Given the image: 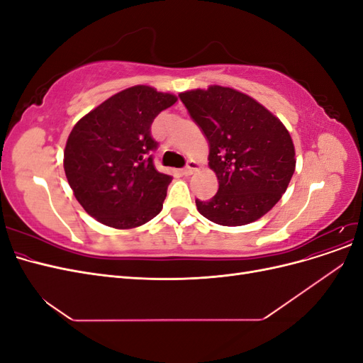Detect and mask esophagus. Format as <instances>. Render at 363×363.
Returning <instances> with one entry per match:
<instances>
[{
	"label": "esophagus",
	"mask_w": 363,
	"mask_h": 363,
	"mask_svg": "<svg viewBox=\"0 0 363 363\" xmlns=\"http://www.w3.org/2000/svg\"><path fill=\"white\" fill-rule=\"evenodd\" d=\"M199 162H195V160H189L188 162V164H186V168H183V174L184 175H192L196 169H199Z\"/></svg>",
	"instance_id": "34e87169"
}]
</instances>
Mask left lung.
I'll use <instances>...</instances> for the list:
<instances>
[{
  "instance_id": "left-lung-1",
  "label": "left lung",
  "mask_w": 363,
  "mask_h": 363,
  "mask_svg": "<svg viewBox=\"0 0 363 363\" xmlns=\"http://www.w3.org/2000/svg\"><path fill=\"white\" fill-rule=\"evenodd\" d=\"M208 140V167L219 188L199 212L219 225H245L262 218L286 192L295 171L289 131L251 96L208 86L179 94Z\"/></svg>"
}]
</instances>
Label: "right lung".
Instances as JSON below:
<instances>
[{"label": "right lung", "mask_w": 363, "mask_h": 363, "mask_svg": "<svg viewBox=\"0 0 363 363\" xmlns=\"http://www.w3.org/2000/svg\"><path fill=\"white\" fill-rule=\"evenodd\" d=\"M177 96L150 86L121 91L84 115L63 152L68 183L84 211L113 228H133L159 215L172 177L151 152L155 118Z\"/></svg>", "instance_id": "right-lung-1"}]
</instances>
